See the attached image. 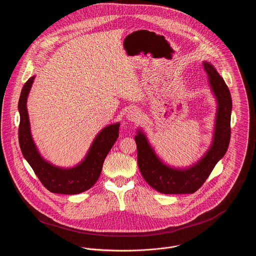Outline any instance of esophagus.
Wrapping results in <instances>:
<instances>
[{"mask_svg":"<svg viewBox=\"0 0 256 256\" xmlns=\"http://www.w3.org/2000/svg\"><path fill=\"white\" fill-rule=\"evenodd\" d=\"M126 118H127L129 121L137 122V121H139V119L141 118L140 111L137 110V108H131V110H129V111L127 112Z\"/></svg>","mask_w":256,"mask_h":256,"instance_id":"1","label":"esophagus"}]
</instances>
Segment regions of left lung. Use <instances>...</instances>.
<instances>
[{
    "mask_svg": "<svg viewBox=\"0 0 256 256\" xmlns=\"http://www.w3.org/2000/svg\"><path fill=\"white\" fill-rule=\"evenodd\" d=\"M203 68L217 102L213 141L206 154L193 166L185 168H174L160 158L142 130L139 129L135 136L139 170L146 183L164 194H190L197 191L228 148L232 96L224 78L214 66L209 62H203Z\"/></svg>",
    "mask_w": 256,
    "mask_h": 256,
    "instance_id": "left-lung-1",
    "label": "left lung"
}]
</instances>
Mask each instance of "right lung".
<instances>
[{"label": "right lung", "instance_id": "1", "mask_svg": "<svg viewBox=\"0 0 256 256\" xmlns=\"http://www.w3.org/2000/svg\"><path fill=\"white\" fill-rule=\"evenodd\" d=\"M36 76L24 84L20 100L18 141L24 158L32 168L41 183L53 193L78 194L90 189L98 180L104 162L119 136L120 123L104 127L94 138L84 160L73 168H60L44 160L32 139L30 117L28 113V98Z\"/></svg>", "mask_w": 256, "mask_h": 256}]
</instances>
